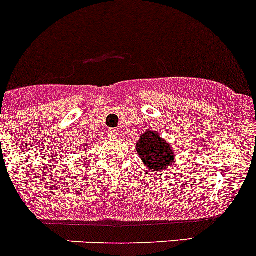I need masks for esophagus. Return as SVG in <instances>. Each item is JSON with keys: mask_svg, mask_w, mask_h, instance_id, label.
<instances>
[{"mask_svg": "<svg viewBox=\"0 0 256 256\" xmlns=\"http://www.w3.org/2000/svg\"><path fill=\"white\" fill-rule=\"evenodd\" d=\"M108 136H110V138H116V136H118V130L114 128H110L108 130Z\"/></svg>", "mask_w": 256, "mask_h": 256, "instance_id": "esophagus-1", "label": "esophagus"}]
</instances>
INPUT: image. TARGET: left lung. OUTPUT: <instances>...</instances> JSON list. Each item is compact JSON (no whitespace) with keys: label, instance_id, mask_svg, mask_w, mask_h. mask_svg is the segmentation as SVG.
I'll return each mask as SVG.
<instances>
[{"label":"left lung","instance_id":"8db88e82","mask_svg":"<svg viewBox=\"0 0 256 256\" xmlns=\"http://www.w3.org/2000/svg\"><path fill=\"white\" fill-rule=\"evenodd\" d=\"M136 148L146 166L152 172H162L174 162L171 146L154 132H144Z\"/></svg>","mask_w":256,"mask_h":256}]
</instances>
